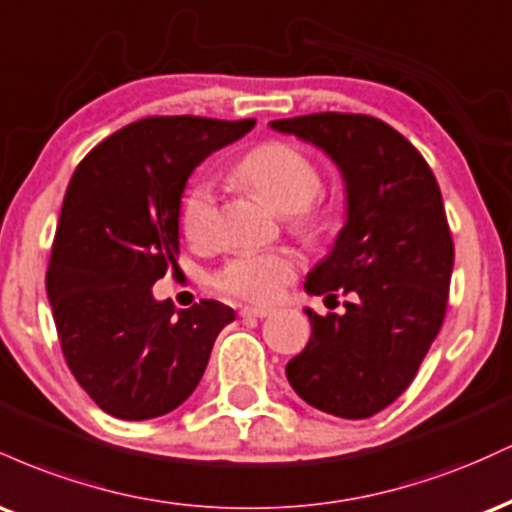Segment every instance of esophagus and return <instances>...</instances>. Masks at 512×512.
Segmentation results:
<instances>
[{
  "mask_svg": "<svg viewBox=\"0 0 512 512\" xmlns=\"http://www.w3.org/2000/svg\"><path fill=\"white\" fill-rule=\"evenodd\" d=\"M240 315L243 317H267V315H272V308H267V305H243V308H240Z\"/></svg>",
  "mask_w": 512,
  "mask_h": 512,
  "instance_id": "obj_1",
  "label": "esophagus"
}]
</instances>
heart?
Listing matches in <instances>:
<instances>
[{
	"label": "heart",
	"mask_w": 512,
	"mask_h": 512,
	"mask_svg": "<svg viewBox=\"0 0 512 512\" xmlns=\"http://www.w3.org/2000/svg\"><path fill=\"white\" fill-rule=\"evenodd\" d=\"M243 187L260 195L279 214H289L296 231L313 236L325 223L320 199V170L313 158L286 142H264L250 149L233 168ZM216 214V197L209 182H195L182 195L180 228L190 243H204ZM298 255L289 248L243 250L216 272V289L245 301L269 303L291 284L298 272Z\"/></svg>",
	"instance_id": "heart-1"
}]
</instances>
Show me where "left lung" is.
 <instances>
[{
  "mask_svg": "<svg viewBox=\"0 0 512 512\" xmlns=\"http://www.w3.org/2000/svg\"><path fill=\"white\" fill-rule=\"evenodd\" d=\"M269 125L315 144L342 173L346 223L305 291L354 298L344 315L305 308L313 334L286 378L310 407L368 419L411 385L448 308L455 248L436 175L378 117L315 113Z\"/></svg>",
  "mask_w": 512,
  "mask_h": 512,
  "instance_id": "left-lung-1",
  "label": "left lung"
}]
</instances>
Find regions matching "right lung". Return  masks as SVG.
I'll list each match as a JSON object with an SVG mask.
<instances>
[{
  "mask_svg": "<svg viewBox=\"0 0 512 512\" xmlns=\"http://www.w3.org/2000/svg\"><path fill=\"white\" fill-rule=\"evenodd\" d=\"M255 120L144 117L86 154L64 195L45 274L64 361L110 416L144 421L195 392L233 308L175 310L151 286L180 255V197L211 151Z\"/></svg>",
  "mask_w": 512,
  "mask_h": 512,
  "instance_id": "add662e5",
  "label": "right lung"
}]
</instances>
